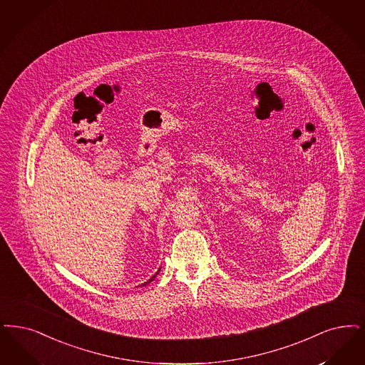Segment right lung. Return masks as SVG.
Listing matches in <instances>:
<instances>
[{
  "label": "right lung",
  "mask_w": 365,
  "mask_h": 365,
  "mask_svg": "<svg viewBox=\"0 0 365 365\" xmlns=\"http://www.w3.org/2000/svg\"><path fill=\"white\" fill-rule=\"evenodd\" d=\"M159 272H160V269H159V270H158V272H156V273H155V274H153V277L149 278V279H148V281H146V282H144V284H141V287H145V285H148V284H149V282H150V281H153V279H155V277H156V276H158V274H159Z\"/></svg>",
  "instance_id": "add662e5"
}]
</instances>
